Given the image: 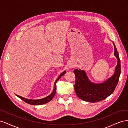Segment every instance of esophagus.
Listing matches in <instances>:
<instances>
[{
    "label": "esophagus",
    "mask_w": 128,
    "mask_h": 128,
    "mask_svg": "<svg viewBox=\"0 0 128 128\" xmlns=\"http://www.w3.org/2000/svg\"><path fill=\"white\" fill-rule=\"evenodd\" d=\"M70 67L72 68V67H74V66H73V65H72V66H70Z\"/></svg>",
    "instance_id": "34e87169"
}]
</instances>
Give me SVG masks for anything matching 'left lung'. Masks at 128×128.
<instances>
[{
    "instance_id": "obj_1",
    "label": "left lung",
    "mask_w": 128,
    "mask_h": 128,
    "mask_svg": "<svg viewBox=\"0 0 128 128\" xmlns=\"http://www.w3.org/2000/svg\"><path fill=\"white\" fill-rule=\"evenodd\" d=\"M114 45V55L118 59V64L114 74L110 78L101 84H94L90 82L86 72L80 69L74 70L76 80L75 91L78 98L85 102H96L105 99L113 94L116 86L121 74V63L118 53Z\"/></svg>"
}]
</instances>
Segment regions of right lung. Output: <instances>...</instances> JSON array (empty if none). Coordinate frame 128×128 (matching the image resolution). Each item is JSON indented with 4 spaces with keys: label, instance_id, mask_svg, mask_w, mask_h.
<instances>
[{
    "label": "right lung",
    "instance_id": "right-lung-1",
    "mask_svg": "<svg viewBox=\"0 0 128 128\" xmlns=\"http://www.w3.org/2000/svg\"><path fill=\"white\" fill-rule=\"evenodd\" d=\"M66 73V71H64L63 72H62L61 74L60 75V76L58 77V79L56 80V82L54 83V90L52 94L49 95L48 96H46V98L42 99H39V100H30V99H26L24 97H22V96H18L17 94L16 96H18V98H20L21 99H22L23 101H24V102L28 103L30 104H32V105H40V104H45L46 103H48V102L51 101V100H52V99L53 98L54 96H55L56 92V83L57 82V81L60 79V77L64 75V74Z\"/></svg>",
    "mask_w": 128,
    "mask_h": 128
}]
</instances>
